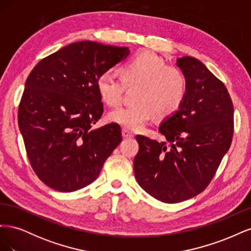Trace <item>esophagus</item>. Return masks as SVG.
<instances>
[{"instance_id":"esophagus-1","label":"esophagus","mask_w":251,"mask_h":251,"mask_svg":"<svg viewBox=\"0 0 251 251\" xmlns=\"http://www.w3.org/2000/svg\"><path fill=\"white\" fill-rule=\"evenodd\" d=\"M123 137L126 138V139L133 138V137H134V133L131 132L130 130H127V128L124 127V128H123Z\"/></svg>"}]
</instances>
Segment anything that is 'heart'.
Here are the masks:
<instances>
[{
	"instance_id": "b5f03b06",
	"label": "heart",
	"mask_w": 251,
	"mask_h": 251,
	"mask_svg": "<svg viewBox=\"0 0 251 251\" xmlns=\"http://www.w3.org/2000/svg\"><path fill=\"white\" fill-rule=\"evenodd\" d=\"M97 91L110 105L118 104L126 88L137 87L134 104L123 105L109 113V119L125 127L140 128L154 118L174 115L187 95V78L177 67L168 66L164 59L151 51H141L121 67L120 76L111 71L97 78Z\"/></svg>"
}]
</instances>
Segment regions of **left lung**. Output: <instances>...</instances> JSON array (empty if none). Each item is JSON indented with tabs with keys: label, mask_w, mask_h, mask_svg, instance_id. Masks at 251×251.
Instances as JSON below:
<instances>
[{
	"label": "left lung",
	"mask_w": 251,
	"mask_h": 251,
	"mask_svg": "<svg viewBox=\"0 0 251 251\" xmlns=\"http://www.w3.org/2000/svg\"><path fill=\"white\" fill-rule=\"evenodd\" d=\"M177 66L186 75L187 95L182 107L159 126L170 147L137 135L139 151L134 158L138 184L164 203H179L202 193L233 135V104L224 83L195 57H180Z\"/></svg>",
	"instance_id": "8db88e82"
}]
</instances>
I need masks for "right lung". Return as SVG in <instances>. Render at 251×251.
<instances>
[{"label":"right lung","instance_id":"add662e5","mask_svg":"<svg viewBox=\"0 0 251 251\" xmlns=\"http://www.w3.org/2000/svg\"><path fill=\"white\" fill-rule=\"evenodd\" d=\"M130 50L81 41L43 58L25 83L18 121L37 177L62 193L77 191L98 177L123 140L119 125L93 128L103 104L97 78Z\"/></svg>","mask_w":251,"mask_h":251}]
</instances>
